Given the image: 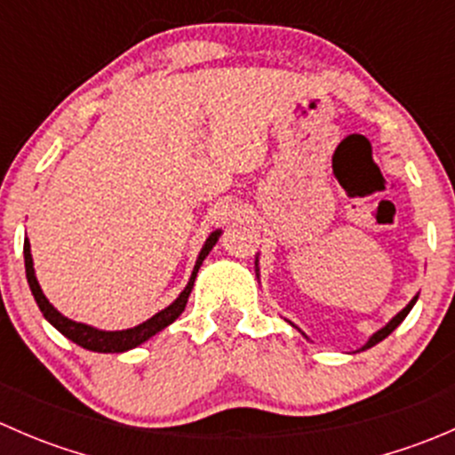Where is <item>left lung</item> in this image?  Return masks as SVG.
<instances>
[{
  "label": "left lung",
  "instance_id": "obj_1",
  "mask_svg": "<svg viewBox=\"0 0 455 455\" xmlns=\"http://www.w3.org/2000/svg\"><path fill=\"white\" fill-rule=\"evenodd\" d=\"M255 270H259V268H257V259H255ZM416 299H419V295H416V297H414V299H411V301H410V304H407V306H405V308H403V310H401V313H398L396 316H392V321H389V323H387V325H383V328H380V330H376V332H374V334H371V337L368 339V343H365V346H363V347H361V350H368V347H371V346H376V343H379V341H383V339H385V337H389V334H392V332H394V330H396V328H398V325H401V323H403V319H405V316H407V315H410V310H411V308H414ZM292 325H295V323H292ZM295 328H297V325H295ZM297 330H299V328H297ZM299 332H301V330H299ZM301 334H304V332H301ZM304 337H306V334H304ZM306 339H308V337H306Z\"/></svg>",
  "mask_w": 455,
  "mask_h": 455
}]
</instances>
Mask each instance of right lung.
I'll return each instance as SVG.
<instances>
[{"label": "right lung", "instance_id": "1", "mask_svg": "<svg viewBox=\"0 0 455 455\" xmlns=\"http://www.w3.org/2000/svg\"><path fill=\"white\" fill-rule=\"evenodd\" d=\"M220 233H222V231L218 228V231H213L209 237H206V242H204V246H202L198 259H196L194 273H191L189 283L185 286V291H182L180 295H178L176 299H173L172 304L167 306V308L160 310V313H156L154 316H151V319L142 321V323L134 325V328H127V330H99V328H92V325H87V323H79V321L68 319V316H63L61 313H59V310L54 308L52 304H50L48 297L44 295L39 282H36L35 266H32V253H30L28 237L24 240L26 279H28L32 297H35L39 310L44 313L45 319H48L50 323H52L54 328H57L59 332L63 334V337H68L72 343H76V346L85 347V350H92V352H103V355H114V352H127V350H132V347L145 343L147 339H151L154 334H158L160 330L167 328L169 323H173V321H176L178 316L182 315L187 301H189L191 288H194V282H196V275H198L202 261H204V257L211 253V249L215 246V242L220 240Z\"/></svg>", "mask_w": 455, "mask_h": 455}]
</instances>
